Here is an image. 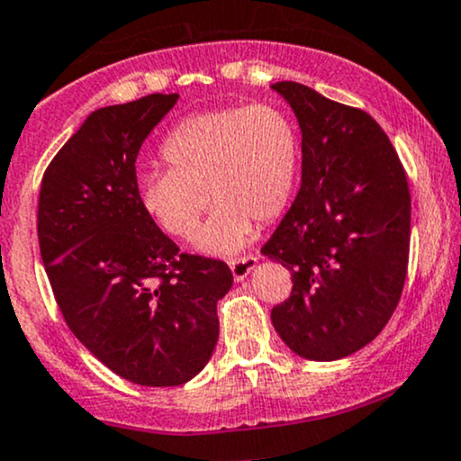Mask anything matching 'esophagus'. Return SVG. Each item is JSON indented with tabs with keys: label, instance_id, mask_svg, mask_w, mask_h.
<instances>
[{
	"label": "esophagus",
	"instance_id": "34e87169",
	"mask_svg": "<svg viewBox=\"0 0 461 461\" xmlns=\"http://www.w3.org/2000/svg\"><path fill=\"white\" fill-rule=\"evenodd\" d=\"M256 264H258L256 256H245V258H236V260H230L231 275H234L236 282H242V279L256 268Z\"/></svg>",
	"mask_w": 461,
	"mask_h": 461
}]
</instances>
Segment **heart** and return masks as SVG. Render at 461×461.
I'll list each match as a JSON object with an SVG mask.
<instances>
[{"label":"heart","mask_w":461,"mask_h":461,"mask_svg":"<svg viewBox=\"0 0 461 461\" xmlns=\"http://www.w3.org/2000/svg\"><path fill=\"white\" fill-rule=\"evenodd\" d=\"M171 164L142 173V210L168 236L190 238L201 214L197 247L227 256L245 247L253 221L268 225L285 212L297 188L301 142L294 121L271 104L205 110L184 119L162 145Z\"/></svg>","instance_id":"b5f03b06"}]
</instances>
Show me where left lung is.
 Instances as JSON below:
<instances>
[{"label": "left lung", "instance_id": "8db88e82", "mask_svg": "<svg viewBox=\"0 0 461 461\" xmlns=\"http://www.w3.org/2000/svg\"><path fill=\"white\" fill-rule=\"evenodd\" d=\"M301 128V188L264 256L293 273L271 321L314 362L379 336L403 293L411 199L393 142L373 116L297 82L273 84Z\"/></svg>", "mask_w": 461, "mask_h": 461}]
</instances>
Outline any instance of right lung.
<instances>
[{"label": "right lung", "mask_w": 461, "mask_h": 461, "mask_svg": "<svg viewBox=\"0 0 461 461\" xmlns=\"http://www.w3.org/2000/svg\"><path fill=\"white\" fill-rule=\"evenodd\" d=\"M177 97L95 110L39 194L41 258L68 330L119 377L151 388L186 384L208 364L216 301L234 284L225 262L179 253L142 210L136 158Z\"/></svg>", "instance_id": "right-lung-1"}]
</instances>
